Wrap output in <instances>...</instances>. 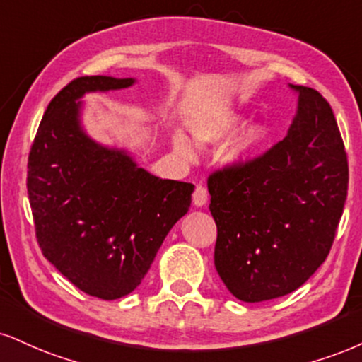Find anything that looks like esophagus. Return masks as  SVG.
<instances>
[{"mask_svg":"<svg viewBox=\"0 0 362 362\" xmlns=\"http://www.w3.org/2000/svg\"><path fill=\"white\" fill-rule=\"evenodd\" d=\"M207 197H209V194H207L206 187H204V185H197V187H195V192H194V195H192V200H194L195 206H197V207L206 206Z\"/></svg>","mask_w":362,"mask_h":362,"instance_id":"1","label":"esophagus"}]
</instances>
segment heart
Instances as JSON below:
<instances>
[{
    "instance_id": "b5f03b06",
    "label": "heart",
    "mask_w": 362,
    "mask_h": 362,
    "mask_svg": "<svg viewBox=\"0 0 362 362\" xmlns=\"http://www.w3.org/2000/svg\"><path fill=\"white\" fill-rule=\"evenodd\" d=\"M245 123V116L239 115L236 111H219L212 112V115H204L195 117L190 124L194 138L204 145H212V143L221 141V139L228 138L229 134L238 132ZM268 136L267 126L255 123L246 126L241 133L238 134L229 146L224 150V160L230 165H243L256 153V150L263 145L264 139ZM173 145L177 151L182 155H189L190 148L189 143L182 134H175L173 138Z\"/></svg>"
}]
</instances>
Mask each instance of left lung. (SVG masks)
<instances>
[{"label": "left lung", "mask_w": 362, "mask_h": 362, "mask_svg": "<svg viewBox=\"0 0 362 362\" xmlns=\"http://www.w3.org/2000/svg\"><path fill=\"white\" fill-rule=\"evenodd\" d=\"M290 87L298 107L286 136L207 178L216 269L247 303L288 295L317 272L347 197V155L329 103L310 87Z\"/></svg>", "instance_id": "left-lung-1"}]
</instances>
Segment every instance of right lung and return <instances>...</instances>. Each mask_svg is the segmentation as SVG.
Wrapping results in <instances>:
<instances>
[{
	"label": "right lung",
	"mask_w": 362,
	"mask_h": 362,
	"mask_svg": "<svg viewBox=\"0 0 362 362\" xmlns=\"http://www.w3.org/2000/svg\"><path fill=\"white\" fill-rule=\"evenodd\" d=\"M133 84L132 77L107 76L69 82L47 107L28 156V199L43 256L103 300L141 283L194 192L192 184L151 175L124 150L99 145L82 129V95Z\"/></svg>",
	"instance_id": "obj_1"
}]
</instances>
